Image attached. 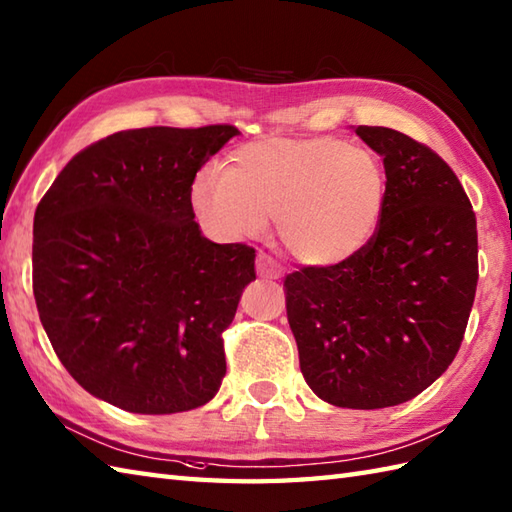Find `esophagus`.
<instances>
[{"label":"esophagus","instance_id":"esophagus-1","mask_svg":"<svg viewBox=\"0 0 512 512\" xmlns=\"http://www.w3.org/2000/svg\"><path fill=\"white\" fill-rule=\"evenodd\" d=\"M257 275L264 279H279L281 268L268 255L262 253V255H257Z\"/></svg>","mask_w":512,"mask_h":512}]
</instances>
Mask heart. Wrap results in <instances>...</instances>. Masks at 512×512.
I'll list each match as a JSON object with an SVG mask.
<instances>
[{
	"label": "heart",
	"mask_w": 512,
	"mask_h": 512,
	"mask_svg": "<svg viewBox=\"0 0 512 512\" xmlns=\"http://www.w3.org/2000/svg\"><path fill=\"white\" fill-rule=\"evenodd\" d=\"M389 180L376 151L339 138L264 140L235 151L226 173L202 171L191 200L213 233L239 239L277 222L297 262L328 268L378 233Z\"/></svg>",
	"instance_id": "obj_1"
}]
</instances>
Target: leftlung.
<instances>
[{"instance_id":"obj_1","label":"left lung","mask_w":512,"mask_h":512,"mask_svg":"<svg viewBox=\"0 0 512 512\" xmlns=\"http://www.w3.org/2000/svg\"><path fill=\"white\" fill-rule=\"evenodd\" d=\"M383 158L387 209L361 253L284 281L299 367L321 400L385 409L453 363L477 288V228L451 167L389 127H354Z\"/></svg>"}]
</instances>
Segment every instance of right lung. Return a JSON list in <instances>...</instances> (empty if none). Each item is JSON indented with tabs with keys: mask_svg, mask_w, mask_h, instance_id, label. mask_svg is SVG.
I'll use <instances>...</instances> for the list:
<instances>
[{
	"mask_svg": "<svg viewBox=\"0 0 512 512\" xmlns=\"http://www.w3.org/2000/svg\"><path fill=\"white\" fill-rule=\"evenodd\" d=\"M239 132L143 127L76 154L35 211L32 290L70 376L110 405L162 416L222 385V332L255 250L204 237L191 184Z\"/></svg>",
	"mask_w": 512,
	"mask_h": 512,
	"instance_id": "right-lung-1",
	"label": "right lung"
}]
</instances>
